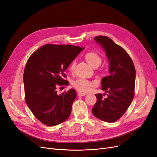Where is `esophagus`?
Returning <instances> with one entry per match:
<instances>
[{
    "mask_svg": "<svg viewBox=\"0 0 157 157\" xmlns=\"http://www.w3.org/2000/svg\"><path fill=\"white\" fill-rule=\"evenodd\" d=\"M87 94H86V93H83V92H78V95L79 96H86Z\"/></svg>",
    "mask_w": 157,
    "mask_h": 157,
    "instance_id": "34e87169",
    "label": "esophagus"
}]
</instances>
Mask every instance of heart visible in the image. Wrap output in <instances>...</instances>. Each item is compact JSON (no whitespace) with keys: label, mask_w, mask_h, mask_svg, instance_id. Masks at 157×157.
Wrapping results in <instances>:
<instances>
[{"label":"heart","mask_w":157,"mask_h":157,"mask_svg":"<svg viewBox=\"0 0 157 157\" xmlns=\"http://www.w3.org/2000/svg\"><path fill=\"white\" fill-rule=\"evenodd\" d=\"M84 58L86 61L92 67H98L99 64L101 63L102 58L100 55H99L98 53L95 52H88L85 54ZM75 62L71 63L69 67V71H73L75 67ZM94 85V82L92 81H90L89 80L82 78H78L77 79L74 80L72 82V86L77 89L78 91L86 92H88Z\"/></svg>","instance_id":"heart-1"}]
</instances>
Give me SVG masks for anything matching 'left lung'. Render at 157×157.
Here are the masks:
<instances>
[{
	"mask_svg": "<svg viewBox=\"0 0 157 157\" xmlns=\"http://www.w3.org/2000/svg\"><path fill=\"white\" fill-rule=\"evenodd\" d=\"M94 40L105 52L109 74L101 82V90L106 94H96L92 113L99 119L114 122L124 115L134 98L136 69L130 56L110 38L98 36Z\"/></svg>",
	"mask_w": 157,
	"mask_h": 157,
	"instance_id": "8db88e82",
	"label": "left lung"
}]
</instances>
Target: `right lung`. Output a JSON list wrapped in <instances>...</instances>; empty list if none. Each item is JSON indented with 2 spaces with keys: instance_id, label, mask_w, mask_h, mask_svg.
Segmentation results:
<instances>
[{
  "instance_id": "1",
  "label": "right lung",
  "mask_w": 157,
  "mask_h": 157,
  "mask_svg": "<svg viewBox=\"0 0 157 157\" xmlns=\"http://www.w3.org/2000/svg\"><path fill=\"white\" fill-rule=\"evenodd\" d=\"M83 49L69 44H45L28 59L23 73L25 102L44 124L58 125L70 116L77 93L70 89L58 94L57 88L69 84L65 71Z\"/></svg>"
}]
</instances>
